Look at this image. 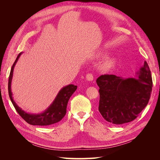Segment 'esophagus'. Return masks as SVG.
<instances>
[{"label":"esophagus","mask_w":160,"mask_h":160,"mask_svg":"<svg viewBox=\"0 0 160 160\" xmlns=\"http://www.w3.org/2000/svg\"><path fill=\"white\" fill-rule=\"evenodd\" d=\"M86 79L89 81H92L93 80V75L91 73H88L86 75Z\"/></svg>","instance_id":"34e87169"}]
</instances>
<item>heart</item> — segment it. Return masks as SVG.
Returning <instances> with one entry per match:
<instances>
[{
	"instance_id": "1",
	"label": "heart",
	"mask_w": 160,
	"mask_h": 160,
	"mask_svg": "<svg viewBox=\"0 0 160 160\" xmlns=\"http://www.w3.org/2000/svg\"><path fill=\"white\" fill-rule=\"evenodd\" d=\"M103 55V52H100L97 54V57H101ZM116 64V60L114 58H109L105 61H103V62L101 65V69L103 71H109L114 67V66Z\"/></svg>"
}]
</instances>
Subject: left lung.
Returning a JSON list of instances; mask_svg holds the SVG:
<instances>
[{
  "label": "left lung",
  "instance_id": "left-lung-1",
  "mask_svg": "<svg viewBox=\"0 0 160 160\" xmlns=\"http://www.w3.org/2000/svg\"><path fill=\"white\" fill-rule=\"evenodd\" d=\"M137 77L123 78L101 75L99 111L107 122L121 125L132 122L146 107L152 90V79L146 61L136 72Z\"/></svg>",
  "mask_w": 160,
  "mask_h": 160
}]
</instances>
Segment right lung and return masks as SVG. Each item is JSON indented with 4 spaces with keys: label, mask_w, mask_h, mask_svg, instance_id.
Instances as JSON below:
<instances>
[{
    "label": "right lung",
    "mask_w": 160,
    "mask_h": 160,
    "mask_svg": "<svg viewBox=\"0 0 160 160\" xmlns=\"http://www.w3.org/2000/svg\"><path fill=\"white\" fill-rule=\"evenodd\" d=\"M22 53V52L19 53L12 65L8 79V95L14 108L24 120L26 121L28 123L32 125H41V126L42 125H49L60 122L66 114L67 103H68L71 96L76 91L77 86L71 84L62 88L58 93L55 99L52 101L49 107L42 113L37 114L27 113L26 111L19 108L15 103V101H14L11 91V81L14 68Z\"/></svg>",
    "instance_id": "1"
}]
</instances>
